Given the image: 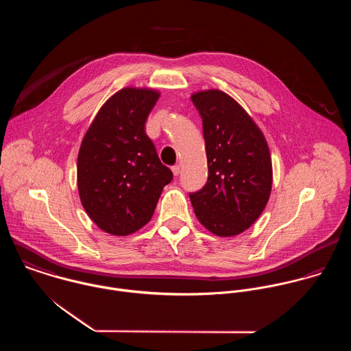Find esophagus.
Masks as SVG:
<instances>
[{"mask_svg": "<svg viewBox=\"0 0 351 351\" xmlns=\"http://www.w3.org/2000/svg\"><path fill=\"white\" fill-rule=\"evenodd\" d=\"M171 171H173V174H174V176H178V174H180V171H181L180 165H174V166L171 167Z\"/></svg>", "mask_w": 351, "mask_h": 351, "instance_id": "obj_1", "label": "esophagus"}]
</instances>
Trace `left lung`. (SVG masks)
<instances>
[{"label":"left lung","instance_id":"left-lung-1","mask_svg":"<svg viewBox=\"0 0 351 351\" xmlns=\"http://www.w3.org/2000/svg\"><path fill=\"white\" fill-rule=\"evenodd\" d=\"M200 112L208 181L191 195L195 215L217 237L245 232L263 212L273 185L269 145L245 108L219 89L195 92Z\"/></svg>","mask_w":351,"mask_h":351}]
</instances>
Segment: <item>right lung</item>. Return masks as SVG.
<instances>
[{
  "mask_svg": "<svg viewBox=\"0 0 351 351\" xmlns=\"http://www.w3.org/2000/svg\"><path fill=\"white\" fill-rule=\"evenodd\" d=\"M160 93L127 86L104 102L78 152L81 204L106 234L125 237L150 221L173 173L145 131Z\"/></svg>",
  "mask_w": 351,
  "mask_h": 351,
  "instance_id": "right-lung-1",
  "label": "right lung"
}]
</instances>
